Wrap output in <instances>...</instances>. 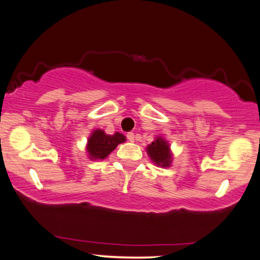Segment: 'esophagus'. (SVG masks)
<instances>
[{
	"instance_id": "1",
	"label": "esophagus",
	"mask_w": 260,
	"mask_h": 260,
	"mask_svg": "<svg viewBox=\"0 0 260 260\" xmlns=\"http://www.w3.org/2000/svg\"><path fill=\"white\" fill-rule=\"evenodd\" d=\"M134 138H136V137H134V133L132 132L127 133V139L129 140V142H134Z\"/></svg>"
}]
</instances>
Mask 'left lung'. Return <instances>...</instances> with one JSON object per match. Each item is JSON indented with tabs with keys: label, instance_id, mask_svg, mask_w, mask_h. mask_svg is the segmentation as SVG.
<instances>
[{
	"label": "left lung",
	"instance_id": "1",
	"mask_svg": "<svg viewBox=\"0 0 260 260\" xmlns=\"http://www.w3.org/2000/svg\"><path fill=\"white\" fill-rule=\"evenodd\" d=\"M146 152L152 162H155V165L161 166V167H170L171 166L172 154L170 145L161 137H157L154 142L146 146Z\"/></svg>",
	"mask_w": 260,
	"mask_h": 260
}]
</instances>
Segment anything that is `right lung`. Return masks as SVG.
<instances>
[{"mask_svg":"<svg viewBox=\"0 0 260 260\" xmlns=\"http://www.w3.org/2000/svg\"><path fill=\"white\" fill-rule=\"evenodd\" d=\"M126 142V137L121 133H115L110 136L104 131H93L87 143V152L90 160H104L116 149L118 144Z\"/></svg>","mask_w":260,"mask_h":260,"instance_id":"obj_1","label":"right lung"}]
</instances>
